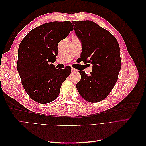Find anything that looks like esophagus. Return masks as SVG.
Masks as SVG:
<instances>
[{
  "mask_svg": "<svg viewBox=\"0 0 146 146\" xmlns=\"http://www.w3.org/2000/svg\"><path fill=\"white\" fill-rule=\"evenodd\" d=\"M71 70H72V72H77V70H76V69H74V68H72Z\"/></svg>",
  "mask_w": 146,
  "mask_h": 146,
  "instance_id": "1",
  "label": "esophagus"
}]
</instances>
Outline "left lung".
I'll list each match as a JSON object with an SVG mask.
<instances>
[{
  "mask_svg": "<svg viewBox=\"0 0 146 146\" xmlns=\"http://www.w3.org/2000/svg\"><path fill=\"white\" fill-rule=\"evenodd\" d=\"M72 24L82 42L81 60L92 64L90 76L84 70L78 71L81 80L77 89L85 100L98 102L107 98L117 80L121 68L120 48L115 37L94 22L73 21Z\"/></svg>",
  "mask_w": 146,
  "mask_h": 146,
  "instance_id": "8db88e82",
  "label": "left lung"
}]
</instances>
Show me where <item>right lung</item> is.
Segmentation results:
<instances>
[{"label": "right lung", "instance_id": "1", "mask_svg": "<svg viewBox=\"0 0 146 146\" xmlns=\"http://www.w3.org/2000/svg\"><path fill=\"white\" fill-rule=\"evenodd\" d=\"M72 30L69 21L47 23L30 30L20 43L17 71L25 91L36 102L47 104L57 98L71 73L70 66L60 70L50 63L56 61L59 42Z\"/></svg>", "mask_w": 146, "mask_h": 146}]
</instances>
